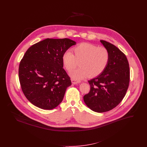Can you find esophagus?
<instances>
[{
	"mask_svg": "<svg viewBox=\"0 0 147 147\" xmlns=\"http://www.w3.org/2000/svg\"><path fill=\"white\" fill-rule=\"evenodd\" d=\"M71 83L74 84H79V83H80V81H77V80L74 79H71Z\"/></svg>",
	"mask_w": 147,
	"mask_h": 147,
	"instance_id": "esophagus-1",
	"label": "esophagus"
}]
</instances>
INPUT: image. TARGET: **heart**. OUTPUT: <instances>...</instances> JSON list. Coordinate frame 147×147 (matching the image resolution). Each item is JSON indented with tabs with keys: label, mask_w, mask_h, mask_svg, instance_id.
Returning a JSON list of instances; mask_svg holds the SVG:
<instances>
[{
	"label": "heart",
	"mask_w": 147,
	"mask_h": 147,
	"mask_svg": "<svg viewBox=\"0 0 147 147\" xmlns=\"http://www.w3.org/2000/svg\"><path fill=\"white\" fill-rule=\"evenodd\" d=\"M74 55L66 51L62 56L65 68L70 71L76 68L80 62L81 67L71 70L70 77L79 80L88 77H97L106 68L110 61V53L104 47L89 43H82L74 49Z\"/></svg>",
	"instance_id": "obj_1"
}]
</instances>
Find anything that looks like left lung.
<instances>
[{"label": "left lung", "mask_w": 147, "mask_h": 147, "mask_svg": "<svg viewBox=\"0 0 147 147\" xmlns=\"http://www.w3.org/2000/svg\"><path fill=\"white\" fill-rule=\"evenodd\" d=\"M100 42L110 53V61L105 70L88 82L90 90L83 97L91 110L109 111L121 102L128 89L130 71L125 55L115 45L104 40Z\"/></svg>", "instance_id": "1"}]
</instances>
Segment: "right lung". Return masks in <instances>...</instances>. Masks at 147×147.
I'll list each match as a JSON object with an SVG mask.
<instances>
[{
  "label": "right lung",
  "instance_id": "right-lung-1",
  "mask_svg": "<svg viewBox=\"0 0 147 147\" xmlns=\"http://www.w3.org/2000/svg\"><path fill=\"white\" fill-rule=\"evenodd\" d=\"M76 42L69 38H46L31 46L20 61L21 89L36 106L52 110L62 101L70 77L63 68L62 56Z\"/></svg>",
  "mask_w": 147,
  "mask_h": 147
}]
</instances>
